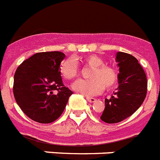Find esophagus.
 <instances>
[{"instance_id": "obj_1", "label": "esophagus", "mask_w": 160, "mask_h": 160, "mask_svg": "<svg viewBox=\"0 0 160 160\" xmlns=\"http://www.w3.org/2000/svg\"><path fill=\"white\" fill-rule=\"evenodd\" d=\"M87 100L88 101V102H90V103H95V101H96V99H95V98H92V97H87Z\"/></svg>"}]
</instances>
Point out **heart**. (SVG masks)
<instances>
[{
  "label": "heart",
  "instance_id": "obj_1",
  "mask_svg": "<svg viewBox=\"0 0 160 160\" xmlns=\"http://www.w3.org/2000/svg\"><path fill=\"white\" fill-rule=\"evenodd\" d=\"M84 63L91 67L89 77L91 79H79L72 87L75 91L85 95H97L102 93L104 87L110 89L116 85L118 80V73L113 67L104 65V61L97 55L87 56L83 60ZM60 73L64 78L72 80L79 73V65L74 57L64 60L60 66Z\"/></svg>",
  "mask_w": 160,
  "mask_h": 160
}]
</instances>
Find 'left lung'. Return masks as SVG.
<instances>
[{
  "instance_id": "8db88e82",
  "label": "left lung",
  "mask_w": 160,
  "mask_h": 160,
  "mask_svg": "<svg viewBox=\"0 0 160 160\" xmlns=\"http://www.w3.org/2000/svg\"><path fill=\"white\" fill-rule=\"evenodd\" d=\"M116 61L119 66V87L111 99H105L100 119L114 124L122 121L137 111L145 99L147 80L145 71L133 56L119 52Z\"/></svg>"
}]
</instances>
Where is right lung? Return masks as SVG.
<instances>
[{"mask_svg":"<svg viewBox=\"0 0 160 160\" xmlns=\"http://www.w3.org/2000/svg\"><path fill=\"white\" fill-rule=\"evenodd\" d=\"M65 57L57 51L35 53L16 69L15 100L22 111L36 122L48 124L58 119L73 94L64 86L60 73Z\"/></svg>","mask_w":160,"mask_h":160,"instance_id":"add662e5","label":"right lung"}]
</instances>
